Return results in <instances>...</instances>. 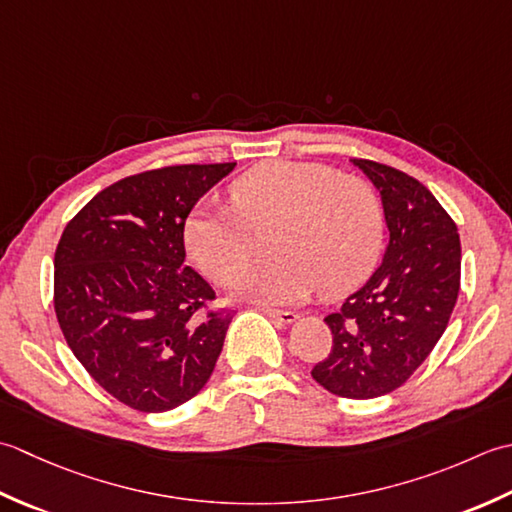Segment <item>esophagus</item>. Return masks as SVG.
Listing matches in <instances>:
<instances>
[{"instance_id":"34e87169","label":"esophagus","mask_w":512,"mask_h":512,"mask_svg":"<svg viewBox=\"0 0 512 512\" xmlns=\"http://www.w3.org/2000/svg\"><path fill=\"white\" fill-rule=\"evenodd\" d=\"M263 311L271 320H276L278 325H291V322L298 320L296 311H280V309H263Z\"/></svg>"}]
</instances>
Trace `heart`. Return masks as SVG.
I'll return each mask as SVG.
<instances>
[{
  "label": "heart",
  "mask_w": 512,
  "mask_h": 512,
  "mask_svg": "<svg viewBox=\"0 0 512 512\" xmlns=\"http://www.w3.org/2000/svg\"><path fill=\"white\" fill-rule=\"evenodd\" d=\"M229 205H198L185 221V247L205 276L234 285L256 254L254 232L274 229V260L249 274L241 291L285 305L320 287L347 294L380 256L384 218L378 196L356 176L320 163L263 161L229 185Z\"/></svg>",
  "instance_id": "b5f03b06"
}]
</instances>
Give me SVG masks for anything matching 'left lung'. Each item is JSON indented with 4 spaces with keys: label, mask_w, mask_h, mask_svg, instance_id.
I'll use <instances>...</instances> for the list:
<instances>
[{
    "label": "left lung",
    "mask_w": 512,
    "mask_h": 512,
    "mask_svg": "<svg viewBox=\"0 0 512 512\" xmlns=\"http://www.w3.org/2000/svg\"><path fill=\"white\" fill-rule=\"evenodd\" d=\"M351 161L378 187L389 245L367 283L325 318L333 344L311 375L333 395L369 400L402 387L442 338L460 294L462 247L453 218L420 181Z\"/></svg>",
    "instance_id": "8db88e82"
}]
</instances>
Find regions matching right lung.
<instances>
[{"instance_id": "right-lung-1", "label": "right lung", "mask_w": 512, "mask_h": 512, "mask_svg": "<svg viewBox=\"0 0 512 512\" xmlns=\"http://www.w3.org/2000/svg\"><path fill=\"white\" fill-rule=\"evenodd\" d=\"M236 163L170 165L101 190L55 252V314L99 387L143 413L192 400L221 356L232 311L185 265L187 214Z\"/></svg>"}]
</instances>
